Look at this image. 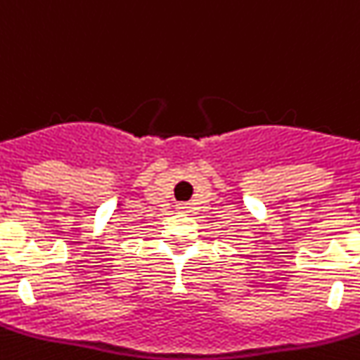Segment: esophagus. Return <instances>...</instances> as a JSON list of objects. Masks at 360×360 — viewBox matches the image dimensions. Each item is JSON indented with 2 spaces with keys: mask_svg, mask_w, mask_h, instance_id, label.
Here are the masks:
<instances>
[{
  "mask_svg": "<svg viewBox=\"0 0 360 360\" xmlns=\"http://www.w3.org/2000/svg\"><path fill=\"white\" fill-rule=\"evenodd\" d=\"M176 210H178V212L186 213V212H189V206H187V204H178Z\"/></svg>",
  "mask_w": 360,
  "mask_h": 360,
  "instance_id": "34e87169",
  "label": "esophagus"
}]
</instances>
